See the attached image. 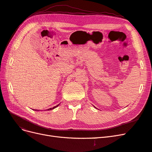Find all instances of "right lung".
Returning a JSON list of instances; mask_svg holds the SVG:
<instances>
[{
	"label": "right lung",
	"instance_id": "right-lung-1",
	"mask_svg": "<svg viewBox=\"0 0 152 152\" xmlns=\"http://www.w3.org/2000/svg\"><path fill=\"white\" fill-rule=\"evenodd\" d=\"M59 104H58L57 106H56V107H54L53 108H49V109H48V110H53V109H54V108H56L58 106H59Z\"/></svg>",
	"mask_w": 152,
	"mask_h": 152
}]
</instances>
